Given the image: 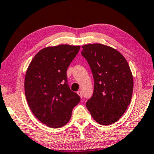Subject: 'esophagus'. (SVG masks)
Wrapping results in <instances>:
<instances>
[{
	"label": "esophagus",
	"instance_id": "esophagus-1",
	"mask_svg": "<svg viewBox=\"0 0 154 154\" xmlns=\"http://www.w3.org/2000/svg\"><path fill=\"white\" fill-rule=\"evenodd\" d=\"M77 93H78V95H79V96L81 97V98H82V97H83V93H82L81 91H79L77 92Z\"/></svg>",
	"mask_w": 154,
	"mask_h": 154
}]
</instances>
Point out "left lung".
Listing matches in <instances>:
<instances>
[{"label": "left lung", "mask_w": 154, "mask_h": 154, "mask_svg": "<svg viewBox=\"0 0 154 154\" xmlns=\"http://www.w3.org/2000/svg\"><path fill=\"white\" fill-rule=\"evenodd\" d=\"M81 54L91 67L94 91L86 103L92 117L103 125L118 120L132 96V73L127 60L116 49L102 44L82 47Z\"/></svg>", "instance_id": "obj_1"}]
</instances>
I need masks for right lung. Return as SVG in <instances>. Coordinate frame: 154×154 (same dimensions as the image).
Wrapping results in <instances>:
<instances>
[{
	"label": "right lung",
	"mask_w": 154,
	"mask_h": 154,
	"mask_svg": "<svg viewBox=\"0 0 154 154\" xmlns=\"http://www.w3.org/2000/svg\"><path fill=\"white\" fill-rule=\"evenodd\" d=\"M80 46L48 47L35 56L26 71L25 92L34 115L48 127L59 128L70 120L81 97L71 91L66 71Z\"/></svg>",
	"instance_id": "right-lung-1"
}]
</instances>
